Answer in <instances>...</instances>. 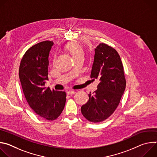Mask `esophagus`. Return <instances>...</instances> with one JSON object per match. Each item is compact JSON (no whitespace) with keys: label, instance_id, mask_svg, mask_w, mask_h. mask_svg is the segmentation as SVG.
Wrapping results in <instances>:
<instances>
[{"label":"esophagus","instance_id":"1","mask_svg":"<svg viewBox=\"0 0 157 157\" xmlns=\"http://www.w3.org/2000/svg\"><path fill=\"white\" fill-rule=\"evenodd\" d=\"M76 91H67V94L68 95H71V94H75L76 93Z\"/></svg>","mask_w":157,"mask_h":157}]
</instances>
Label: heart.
<instances>
[{
	"mask_svg": "<svg viewBox=\"0 0 157 157\" xmlns=\"http://www.w3.org/2000/svg\"><path fill=\"white\" fill-rule=\"evenodd\" d=\"M66 49L71 54L73 58L84 55V50L77 43H71L67 44Z\"/></svg>",
	"mask_w": 157,
	"mask_h": 157,
	"instance_id": "heart-1",
	"label": "heart"
}]
</instances>
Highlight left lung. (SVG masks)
<instances>
[{
	"label": "left lung",
	"mask_w": 157,
	"mask_h": 157,
	"mask_svg": "<svg viewBox=\"0 0 157 157\" xmlns=\"http://www.w3.org/2000/svg\"><path fill=\"white\" fill-rule=\"evenodd\" d=\"M91 78L100 81L98 89L89 94L81 113L88 121L100 122L113 114L124 93L126 81L124 67L117 52L105 43L94 49Z\"/></svg>",
	"instance_id": "8db88e82"
}]
</instances>
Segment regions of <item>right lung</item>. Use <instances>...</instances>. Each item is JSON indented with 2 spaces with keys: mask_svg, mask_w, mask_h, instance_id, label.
Returning a JSON list of instances; mask_svg holds the SVG:
<instances>
[{
  "mask_svg": "<svg viewBox=\"0 0 157 157\" xmlns=\"http://www.w3.org/2000/svg\"><path fill=\"white\" fill-rule=\"evenodd\" d=\"M53 44L44 41L30 47L19 67V78L28 104L36 114L48 121L59 116L66 99L64 91H51L44 87L48 80V56Z\"/></svg>",
  "mask_w": 157,
  "mask_h": 157,
  "instance_id": "obj_1",
  "label": "right lung"
}]
</instances>
